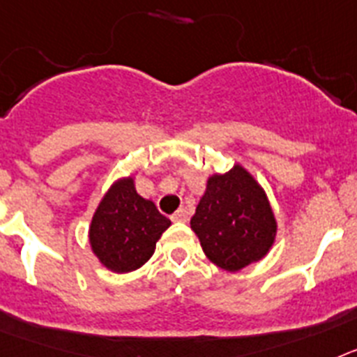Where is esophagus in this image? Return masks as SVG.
<instances>
[{
  "mask_svg": "<svg viewBox=\"0 0 357 357\" xmlns=\"http://www.w3.org/2000/svg\"><path fill=\"white\" fill-rule=\"evenodd\" d=\"M172 221H176V222H187L188 221V212L185 208H179L178 212H176L174 215H172Z\"/></svg>",
  "mask_w": 357,
  "mask_h": 357,
  "instance_id": "esophagus-1",
  "label": "esophagus"
}]
</instances>
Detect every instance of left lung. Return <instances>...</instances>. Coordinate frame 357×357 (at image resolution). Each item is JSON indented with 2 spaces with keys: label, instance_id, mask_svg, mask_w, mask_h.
<instances>
[{
  "label": "left lung",
  "instance_id": "obj_1",
  "mask_svg": "<svg viewBox=\"0 0 357 357\" xmlns=\"http://www.w3.org/2000/svg\"><path fill=\"white\" fill-rule=\"evenodd\" d=\"M190 228L204 255L226 271H238L264 259L277 235L268 196L243 165L212 174Z\"/></svg>",
  "mask_w": 357,
  "mask_h": 357
}]
</instances>
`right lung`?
Masks as SVG:
<instances>
[{
	"label": "right lung",
	"instance_id": "obj_1",
	"mask_svg": "<svg viewBox=\"0 0 357 357\" xmlns=\"http://www.w3.org/2000/svg\"><path fill=\"white\" fill-rule=\"evenodd\" d=\"M170 226L153 201L136 192L135 178L114 181L98 203L89 225L93 253L109 271L129 273L142 268Z\"/></svg>",
	"mask_w": 357,
	"mask_h": 357
}]
</instances>
